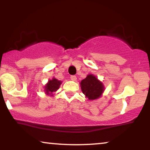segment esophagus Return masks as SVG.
<instances>
[{"label":"esophagus","mask_w":150,"mask_h":150,"mask_svg":"<svg viewBox=\"0 0 150 150\" xmlns=\"http://www.w3.org/2000/svg\"><path fill=\"white\" fill-rule=\"evenodd\" d=\"M70 79H71V81H76L77 78H76V76H70Z\"/></svg>","instance_id":"obj_1"}]
</instances>
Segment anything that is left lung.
Returning <instances> with one entry per match:
<instances>
[{
  "mask_svg": "<svg viewBox=\"0 0 150 150\" xmlns=\"http://www.w3.org/2000/svg\"><path fill=\"white\" fill-rule=\"evenodd\" d=\"M81 87L83 94L89 100H93L101 97L104 91V85L96 76L89 74L81 82Z\"/></svg>",
  "mask_w": 150,
  "mask_h": 150,
  "instance_id": "1",
  "label": "left lung"
}]
</instances>
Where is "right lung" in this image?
<instances>
[{
  "label": "right lung",
  "mask_w": 150,
  "mask_h": 150,
  "mask_svg": "<svg viewBox=\"0 0 150 150\" xmlns=\"http://www.w3.org/2000/svg\"><path fill=\"white\" fill-rule=\"evenodd\" d=\"M62 83L61 81H58V80L53 78L52 80H49L48 83L44 86V91H46L47 95H50V96H52L53 92H55L59 89V87Z\"/></svg>",
  "instance_id": "obj_1"
}]
</instances>
